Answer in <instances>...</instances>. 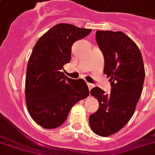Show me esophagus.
Instances as JSON below:
<instances>
[{"label":"esophagus","mask_w":155,"mask_h":155,"mask_svg":"<svg viewBox=\"0 0 155 155\" xmlns=\"http://www.w3.org/2000/svg\"><path fill=\"white\" fill-rule=\"evenodd\" d=\"M87 84H88V88H89V90H90V89H92V88H93V84H90V83H88Z\"/></svg>","instance_id":"esophagus-1"}]
</instances>
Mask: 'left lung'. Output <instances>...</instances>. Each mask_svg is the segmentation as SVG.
Returning a JSON list of instances; mask_svg holds the SVG:
<instances>
[{
  "label": "left lung",
  "instance_id": "1",
  "mask_svg": "<svg viewBox=\"0 0 155 155\" xmlns=\"http://www.w3.org/2000/svg\"><path fill=\"white\" fill-rule=\"evenodd\" d=\"M96 41L111 88L110 94L98 87L91 89L99 107L89 115V125L97 135L108 137L124 127L133 115L143 88L145 67L137 45L122 31H97Z\"/></svg>",
  "mask_w": 155,
  "mask_h": 155
}]
</instances>
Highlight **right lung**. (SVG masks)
<instances>
[{
	"label": "right lung",
	"instance_id": "obj_1",
	"mask_svg": "<svg viewBox=\"0 0 155 155\" xmlns=\"http://www.w3.org/2000/svg\"><path fill=\"white\" fill-rule=\"evenodd\" d=\"M91 31L59 23L45 33L34 46L27 68L26 103L31 117L41 127L52 129L61 126L71 107L89 95L84 80L70 79L62 70L71 61L74 42Z\"/></svg>",
	"mask_w": 155,
	"mask_h": 155
}]
</instances>
